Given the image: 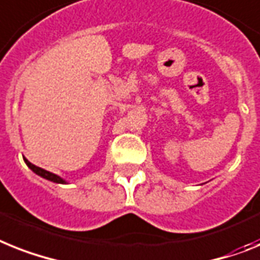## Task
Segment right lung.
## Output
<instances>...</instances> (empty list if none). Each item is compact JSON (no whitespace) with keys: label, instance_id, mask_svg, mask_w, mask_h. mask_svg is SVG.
Instances as JSON below:
<instances>
[{"label":"right lung","instance_id":"right-lung-1","mask_svg":"<svg viewBox=\"0 0 260 260\" xmlns=\"http://www.w3.org/2000/svg\"><path fill=\"white\" fill-rule=\"evenodd\" d=\"M23 160H25V164L27 165V167H29L30 170L33 171V173L37 174V175H40V177L45 178V179H48V181H50V182H54V183H61V184L68 183V182H66L63 178H61L59 175H57V174H53V173H50V171L45 170V169H41V167L36 166V165L30 164L26 158H23Z\"/></svg>","mask_w":260,"mask_h":260}]
</instances>
